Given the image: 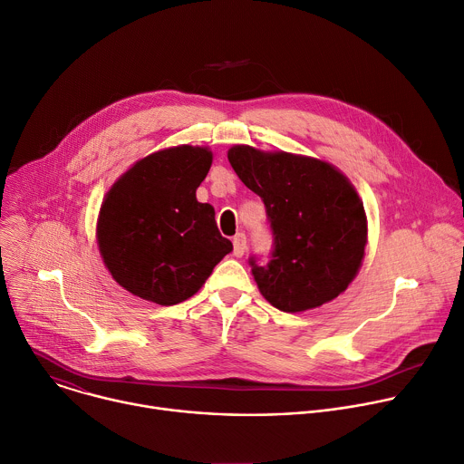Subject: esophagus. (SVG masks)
I'll list each match as a JSON object with an SVG mask.
<instances>
[{"instance_id": "34e87169", "label": "esophagus", "mask_w": 464, "mask_h": 464, "mask_svg": "<svg viewBox=\"0 0 464 464\" xmlns=\"http://www.w3.org/2000/svg\"><path fill=\"white\" fill-rule=\"evenodd\" d=\"M232 243H234V254L237 256V258H241V256L246 250V237H245V234H237Z\"/></svg>"}]
</instances>
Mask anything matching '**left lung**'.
Returning <instances> with one entry per match:
<instances>
[{"mask_svg":"<svg viewBox=\"0 0 464 464\" xmlns=\"http://www.w3.org/2000/svg\"><path fill=\"white\" fill-rule=\"evenodd\" d=\"M228 162L262 197L273 228L269 264L248 262L264 298L298 314L344 293L367 245V214L352 182L324 160L285 150L234 145Z\"/></svg>","mask_w":464,"mask_h":464,"instance_id":"left-lung-1","label":"left lung"}]
</instances>
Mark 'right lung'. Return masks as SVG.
Listing matches in <instances>:
<instances>
[{"label": "right lung", "mask_w": 464, "mask_h": 464, "mask_svg": "<svg viewBox=\"0 0 464 464\" xmlns=\"http://www.w3.org/2000/svg\"><path fill=\"white\" fill-rule=\"evenodd\" d=\"M212 160L208 147L157 150L132 164L102 198L95 230L101 258L134 296L160 305L184 302L232 250L214 206L195 197Z\"/></svg>", "instance_id": "obj_1"}]
</instances>
